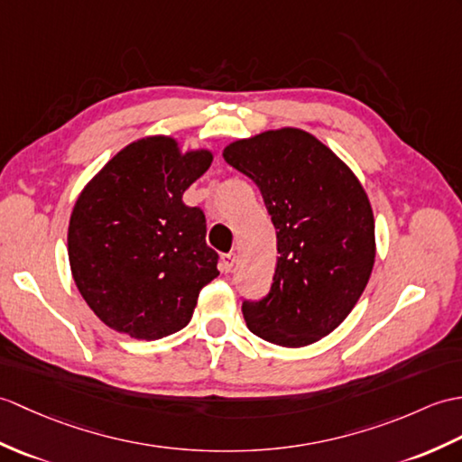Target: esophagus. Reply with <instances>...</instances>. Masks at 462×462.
Masks as SVG:
<instances>
[{
  "label": "esophagus",
  "instance_id": "1",
  "mask_svg": "<svg viewBox=\"0 0 462 462\" xmlns=\"http://www.w3.org/2000/svg\"><path fill=\"white\" fill-rule=\"evenodd\" d=\"M234 263H236V254H224L220 257V265H222L224 272H232Z\"/></svg>",
  "mask_w": 462,
  "mask_h": 462
}]
</instances>
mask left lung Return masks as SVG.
Segmentation results:
<instances>
[{"label": "left lung", "instance_id": "8db88e82", "mask_svg": "<svg viewBox=\"0 0 462 462\" xmlns=\"http://www.w3.org/2000/svg\"><path fill=\"white\" fill-rule=\"evenodd\" d=\"M222 157L260 189L277 230L270 293L244 301L245 325L301 348L330 335L358 303L376 260L374 214L350 167L299 127L238 139Z\"/></svg>", "mask_w": 462, "mask_h": 462}]
</instances>
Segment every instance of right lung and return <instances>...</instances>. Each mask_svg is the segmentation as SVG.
I'll list each match as a JSON object with an SVG mask.
<instances>
[{
    "mask_svg": "<svg viewBox=\"0 0 462 462\" xmlns=\"http://www.w3.org/2000/svg\"><path fill=\"white\" fill-rule=\"evenodd\" d=\"M212 163L171 135L125 145L82 189L69 224V262L104 325L137 340L185 328L200 289L220 272L205 212L182 202Z\"/></svg>",
    "mask_w": 462,
    "mask_h": 462,
    "instance_id": "1",
    "label": "right lung"
}]
</instances>
